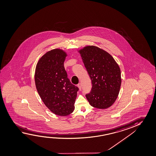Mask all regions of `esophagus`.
<instances>
[{"label":"esophagus","instance_id":"34e87169","mask_svg":"<svg viewBox=\"0 0 156 156\" xmlns=\"http://www.w3.org/2000/svg\"><path fill=\"white\" fill-rule=\"evenodd\" d=\"M77 86L79 87V88L80 90H81L82 89V84L81 83H80L79 84H77Z\"/></svg>","mask_w":156,"mask_h":156}]
</instances>
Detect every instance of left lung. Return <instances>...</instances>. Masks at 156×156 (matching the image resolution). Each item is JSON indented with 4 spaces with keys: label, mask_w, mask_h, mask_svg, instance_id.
<instances>
[{
    "label": "left lung",
    "mask_w": 156,
    "mask_h": 156,
    "mask_svg": "<svg viewBox=\"0 0 156 156\" xmlns=\"http://www.w3.org/2000/svg\"><path fill=\"white\" fill-rule=\"evenodd\" d=\"M79 52L92 80L91 91L86 95L89 104L99 109L111 106L121 86L119 65L109 53L95 46L88 45Z\"/></svg>",
    "instance_id": "8db88e82"
}]
</instances>
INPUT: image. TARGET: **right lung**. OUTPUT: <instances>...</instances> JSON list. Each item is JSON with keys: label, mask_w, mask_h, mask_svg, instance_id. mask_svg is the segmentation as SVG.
I'll return each instance as SVG.
<instances>
[{"label": "right lung", "mask_w": 156, "mask_h": 156, "mask_svg": "<svg viewBox=\"0 0 156 156\" xmlns=\"http://www.w3.org/2000/svg\"><path fill=\"white\" fill-rule=\"evenodd\" d=\"M67 56L63 50H51L41 57L35 70L37 92L50 111L59 116H67L74 111L79 90L70 81L64 69Z\"/></svg>", "instance_id": "1"}]
</instances>
